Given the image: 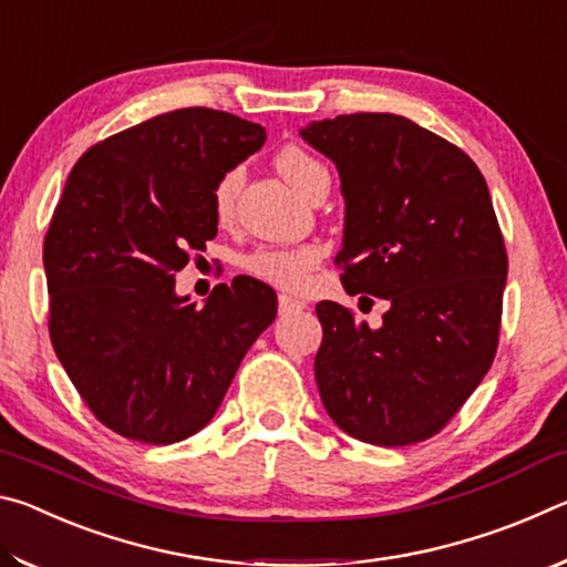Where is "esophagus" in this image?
Masks as SVG:
<instances>
[{
	"instance_id": "1",
	"label": "esophagus",
	"mask_w": 567,
	"mask_h": 567,
	"mask_svg": "<svg viewBox=\"0 0 567 567\" xmlns=\"http://www.w3.org/2000/svg\"><path fill=\"white\" fill-rule=\"evenodd\" d=\"M277 307H280V315H292V312H302L307 302L297 300V297H290V295H280L277 297Z\"/></svg>"
}]
</instances>
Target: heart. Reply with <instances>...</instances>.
Wrapping results in <instances>:
<instances>
[{"mask_svg":"<svg viewBox=\"0 0 567 567\" xmlns=\"http://www.w3.org/2000/svg\"><path fill=\"white\" fill-rule=\"evenodd\" d=\"M275 165L280 175L290 182V185L300 192V195H310V192L320 185V182H330V172L318 157L305 152L297 145H287L277 152ZM245 182V169L235 165L227 167L223 175L217 177L213 187V215L217 223H229L235 215L239 187ZM318 265V249L315 247H257L255 252L245 255L243 267L257 277L260 282L272 287H280L287 292L302 290L310 280V275Z\"/></svg>","mask_w":567,"mask_h":567,"instance_id":"heart-1","label":"heart"}]
</instances>
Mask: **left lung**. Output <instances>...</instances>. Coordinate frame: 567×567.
Listing matches in <instances>:
<instances>
[{"label":"left lung","mask_w":567,"mask_h":567,"mask_svg":"<svg viewBox=\"0 0 567 567\" xmlns=\"http://www.w3.org/2000/svg\"><path fill=\"white\" fill-rule=\"evenodd\" d=\"M300 134L340 172L344 290L390 305L378 330L338 302L315 307L322 405L362 443H422L465 405L497 350L507 255L485 177L400 114H340Z\"/></svg>","instance_id":"obj_1"}]
</instances>
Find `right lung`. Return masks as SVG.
I'll return each instance as SVG.
<instances>
[{"label":"right lung","mask_w":567,"mask_h":567,"mask_svg":"<svg viewBox=\"0 0 567 567\" xmlns=\"http://www.w3.org/2000/svg\"><path fill=\"white\" fill-rule=\"evenodd\" d=\"M265 137L229 112L175 110L97 142L66 177L42 252L50 338L122 437L169 445L203 430L275 320V290L245 275L205 307L175 292V272L217 235V177Z\"/></svg>","instance_id":"add662e5"}]
</instances>
